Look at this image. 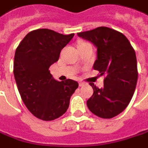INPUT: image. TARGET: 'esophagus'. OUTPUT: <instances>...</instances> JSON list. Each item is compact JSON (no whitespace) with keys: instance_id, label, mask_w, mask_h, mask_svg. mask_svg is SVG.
Returning <instances> with one entry per match:
<instances>
[{"instance_id":"1","label":"esophagus","mask_w":148,"mask_h":148,"mask_svg":"<svg viewBox=\"0 0 148 148\" xmlns=\"http://www.w3.org/2000/svg\"><path fill=\"white\" fill-rule=\"evenodd\" d=\"M84 85H85V83H84V82H79L80 87H83Z\"/></svg>"}]
</instances>
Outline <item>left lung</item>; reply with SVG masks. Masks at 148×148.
<instances>
[{
	"mask_svg": "<svg viewBox=\"0 0 148 148\" xmlns=\"http://www.w3.org/2000/svg\"><path fill=\"white\" fill-rule=\"evenodd\" d=\"M97 47L93 69L105 75L103 87L89 83L93 94L87 101L95 115L110 119L121 114L129 104L136 89L138 72L135 50L122 33L107 27L77 33Z\"/></svg>",
	"mask_w": 148,
	"mask_h": 148,
	"instance_id": "8db88e82",
	"label": "left lung"
}]
</instances>
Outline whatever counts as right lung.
Returning <instances> with one entry per match:
<instances>
[{
	"instance_id": "right-lung-1",
	"label": "right lung",
	"mask_w": 148,
	"mask_h": 148,
	"mask_svg": "<svg viewBox=\"0 0 148 148\" xmlns=\"http://www.w3.org/2000/svg\"><path fill=\"white\" fill-rule=\"evenodd\" d=\"M73 36L39 28L29 32L16 48L13 74L17 88L27 110L42 121L64 114L78 88V82L71 79L56 81L49 70Z\"/></svg>"
}]
</instances>
